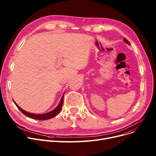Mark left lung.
Segmentation results:
<instances>
[{
	"instance_id": "1",
	"label": "left lung",
	"mask_w": 156,
	"mask_h": 156,
	"mask_svg": "<svg viewBox=\"0 0 156 156\" xmlns=\"http://www.w3.org/2000/svg\"><path fill=\"white\" fill-rule=\"evenodd\" d=\"M124 42H125V43H126L127 44H128V45H130V44H129V42L128 41V40H126L125 38H124Z\"/></svg>"
}]
</instances>
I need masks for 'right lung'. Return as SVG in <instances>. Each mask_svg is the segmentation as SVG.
Segmentation results:
<instances>
[{
	"mask_svg": "<svg viewBox=\"0 0 156 156\" xmlns=\"http://www.w3.org/2000/svg\"><path fill=\"white\" fill-rule=\"evenodd\" d=\"M64 94L65 93L63 94L61 99L60 102L58 104V105H57V107L52 111L48 112H47V113H44V114H34V113L28 112L26 111L23 110V109H21L20 106L15 102V101L14 100H13V101H14L15 105L17 106V108L23 112V114H24V115L27 116V117H29L32 119H37V120H46V119H51V118L55 117L61 111V108L62 107V104H63V99H64Z\"/></svg>",
	"mask_w": 156,
	"mask_h": 156,
	"instance_id": "obj_1",
	"label": "right lung"
}]
</instances>
